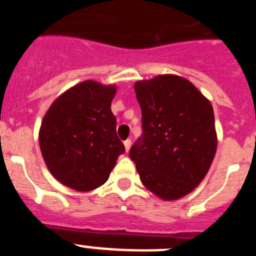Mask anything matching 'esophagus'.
Here are the masks:
<instances>
[{
  "label": "esophagus",
  "mask_w": 256,
  "mask_h": 256,
  "mask_svg": "<svg viewBox=\"0 0 256 256\" xmlns=\"http://www.w3.org/2000/svg\"><path fill=\"white\" fill-rule=\"evenodd\" d=\"M130 146H132V141H130V140H126V141H124V148H126V152L130 151Z\"/></svg>",
  "instance_id": "34e87169"
}]
</instances>
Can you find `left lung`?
Wrapping results in <instances>:
<instances>
[{
    "mask_svg": "<svg viewBox=\"0 0 256 256\" xmlns=\"http://www.w3.org/2000/svg\"><path fill=\"white\" fill-rule=\"evenodd\" d=\"M134 91L142 137L130 159L148 191L178 200L200 184L216 155L212 106L190 80L174 74L136 82Z\"/></svg>",
    "mask_w": 256,
    "mask_h": 256,
    "instance_id": "left-lung-1",
    "label": "left lung"
}]
</instances>
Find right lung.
Listing matches in <instances>:
<instances>
[{
	"label": "right lung",
	"instance_id": "add662e5",
	"mask_svg": "<svg viewBox=\"0 0 256 256\" xmlns=\"http://www.w3.org/2000/svg\"><path fill=\"white\" fill-rule=\"evenodd\" d=\"M115 92L116 86L84 80L47 110L40 130V152L64 186L82 192L102 186L126 151L112 112Z\"/></svg>",
	"mask_w": 256,
	"mask_h": 256
}]
</instances>
